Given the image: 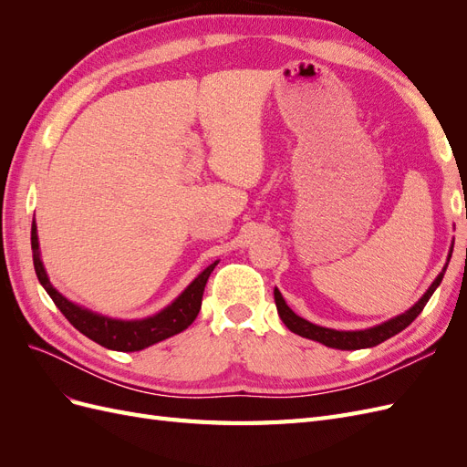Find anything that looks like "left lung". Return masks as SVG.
Returning <instances> with one entry per match:
<instances>
[{
  "label": "left lung",
  "mask_w": 467,
  "mask_h": 467,
  "mask_svg": "<svg viewBox=\"0 0 467 467\" xmlns=\"http://www.w3.org/2000/svg\"><path fill=\"white\" fill-rule=\"evenodd\" d=\"M451 247H454V245H451ZM450 257L451 255H448V261L442 268V273L434 278V282L429 286V290L422 294V298L411 309H407L405 314L393 317L389 321L376 325V327L362 329V331H337V329L319 327V325L307 321L300 316H296L292 309L286 306V302H285V298H282V294L278 292V288H275V302H276L278 316H280L282 323H285L292 333L306 337V338H312V341H317L325 347L338 348V350H358V348L376 347L379 343L388 341L389 337L398 335L400 331H403L407 327V325H411L415 321V317L422 312V307H425L427 302L431 300V296L434 294V290L441 286V282H442L444 273H446V266L450 263Z\"/></svg>",
  "instance_id": "obj_1"
}]
</instances>
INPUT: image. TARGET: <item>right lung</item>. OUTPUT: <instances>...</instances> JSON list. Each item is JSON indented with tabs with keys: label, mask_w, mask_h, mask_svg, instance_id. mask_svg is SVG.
I'll return each mask as SVG.
<instances>
[{
	"label": "right lung",
	"mask_w": 467,
	"mask_h": 467,
	"mask_svg": "<svg viewBox=\"0 0 467 467\" xmlns=\"http://www.w3.org/2000/svg\"><path fill=\"white\" fill-rule=\"evenodd\" d=\"M31 247H33V263H35V273L38 276V282L42 285V288L48 292L52 302L64 314V317L72 323L79 333L89 337L91 341L99 343L105 348L120 350V352L142 350L146 347L163 341V338H169L181 331H185L201 312L202 294H204L208 276L218 265V261L208 265L204 271L181 292L179 298H175L167 307H163L160 314L144 317V319L124 321V319H112L101 314H93L91 309L69 302L66 296H62L52 286V282L45 271V265L40 261L38 235H36L35 222L31 228Z\"/></svg>",
	"instance_id": "right-lung-1"
}]
</instances>
